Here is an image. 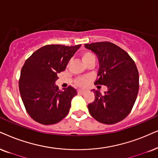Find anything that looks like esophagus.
Masks as SVG:
<instances>
[{"label": "esophagus", "instance_id": "1", "mask_svg": "<svg viewBox=\"0 0 158 158\" xmlns=\"http://www.w3.org/2000/svg\"><path fill=\"white\" fill-rule=\"evenodd\" d=\"M78 94H80V95H84L86 93V91L85 90H81V89H79V90L77 91Z\"/></svg>", "mask_w": 158, "mask_h": 158}]
</instances>
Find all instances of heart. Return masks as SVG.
<instances>
[{
  "instance_id": "1",
  "label": "heart",
  "mask_w": 158,
  "mask_h": 158,
  "mask_svg": "<svg viewBox=\"0 0 158 158\" xmlns=\"http://www.w3.org/2000/svg\"><path fill=\"white\" fill-rule=\"evenodd\" d=\"M81 57L85 65L88 64L89 63H95V55L92 52H84L81 53ZM87 81H88V79L86 77L78 78L77 80H76V85L78 87H82L87 85Z\"/></svg>"
}]
</instances>
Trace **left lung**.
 Segmentation results:
<instances>
[{"mask_svg":"<svg viewBox=\"0 0 158 158\" xmlns=\"http://www.w3.org/2000/svg\"><path fill=\"white\" fill-rule=\"evenodd\" d=\"M85 47L98 60L95 85L107 87L103 94L93 89L95 101L87 106L89 112L101 123H119L129 114L136 99L139 88L136 65L126 52L112 43L85 44Z\"/></svg>","mask_w":158,"mask_h":158,"instance_id":"1","label":"left lung"}]
</instances>
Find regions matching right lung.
<instances>
[{
	"instance_id": "1",
	"label": "right lung",
	"mask_w": 158,
	"mask_h": 158,
	"mask_svg": "<svg viewBox=\"0 0 158 158\" xmlns=\"http://www.w3.org/2000/svg\"><path fill=\"white\" fill-rule=\"evenodd\" d=\"M80 47L47 45L25 61L20 73L19 93L27 113L37 123L53 125L69 112L77 92L71 86L60 91L55 81Z\"/></svg>"
}]
</instances>
